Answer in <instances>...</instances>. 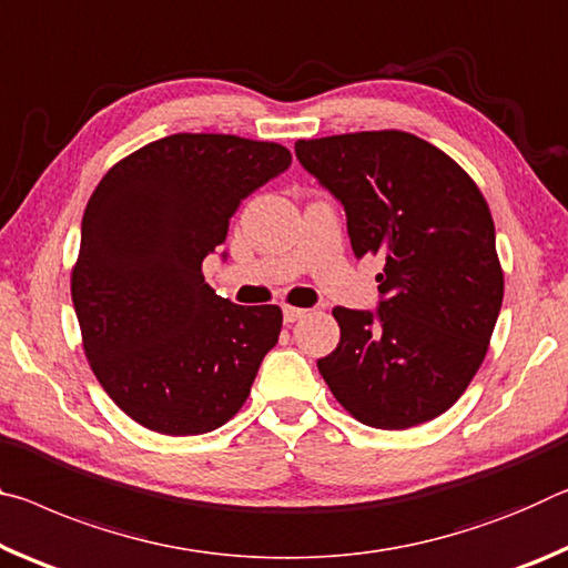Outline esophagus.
I'll return each instance as SVG.
<instances>
[{
	"label": "esophagus",
	"instance_id": "1",
	"mask_svg": "<svg viewBox=\"0 0 568 568\" xmlns=\"http://www.w3.org/2000/svg\"><path fill=\"white\" fill-rule=\"evenodd\" d=\"M282 314H284L286 324H294V322H300L304 317L306 310H300V306H284Z\"/></svg>",
	"mask_w": 568,
	"mask_h": 568
}]
</instances>
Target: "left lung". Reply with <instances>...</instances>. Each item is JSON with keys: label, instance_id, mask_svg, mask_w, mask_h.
I'll list each match as a JSON object with an SVG mask.
<instances>
[{"label": "left lung", "instance_id": "left-lung-1", "mask_svg": "<svg viewBox=\"0 0 568 568\" xmlns=\"http://www.w3.org/2000/svg\"><path fill=\"white\" fill-rule=\"evenodd\" d=\"M296 158L347 213L355 256H377V312L334 306L339 345L317 367L359 423L405 430L443 415L486 357L504 272L470 175L403 130L296 141Z\"/></svg>", "mask_w": 568, "mask_h": 568}]
</instances>
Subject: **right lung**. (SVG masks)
<instances>
[{
  "instance_id": "obj_1",
  "label": "right lung",
  "mask_w": 568,
  "mask_h": 568,
  "mask_svg": "<svg viewBox=\"0 0 568 568\" xmlns=\"http://www.w3.org/2000/svg\"><path fill=\"white\" fill-rule=\"evenodd\" d=\"M290 165L278 143L175 133L123 158L92 191L74 314L98 383L148 430L211 433L246 403L282 310L223 300L201 264L241 201Z\"/></svg>"
}]
</instances>
